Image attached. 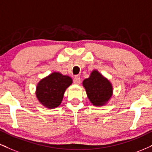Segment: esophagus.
I'll return each instance as SVG.
<instances>
[{
    "label": "esophagus",
    "instance_id": "1",
    "mask_svg": "<svg viewBox=\"0 0 152 152\" xmlns=\"http://www.w3.org/2000/svg\"><path fill=\"white\" fill-rule=\"evenodd\" d=\"M74 83H75V84L81 83V78H80L79 76H75V78H74Z\"/></svg>",
    "mask_w": 152,
    "mask_h": 152
}]
</instances>
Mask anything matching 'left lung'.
<instances>
[{
	"label": "left lung",
	"instance_id": "left-lung-1",
	"mask_svg": "<svg viewBox=\"0 0 152 152\" xmlns=\"http://www.w3.org/2000/svg\"><path fill=\"white\" fill-rule=\"evenodd\" d=\"M83 86L88 99L96 106L105 105L113 95L111 83L96 70L93 71L90 77L84 80Z\"/></svg>",
	"mask_w": 152,
	"mask_h": 152
}]
</instances>
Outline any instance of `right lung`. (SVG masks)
Instances as JSON below:
<instances>
[{
  "instance_id": "right-lung-1",
  "label": "right lung",
  "mask_w": 152,
  "mask_h": 152,
  "mask_svg": "<svg viewBox=\"0 0 152 152\" xmlns=\"http://www.w3.org/2000/svg\"><path fill=\"white\" fill-rule=\"evenodd\" d=\"M71 83L72 79L69 76L58 72L52 73L37 84V98L46 107L54 108L61 104L66 89Z\"/></svg>"
}]
</instances>
